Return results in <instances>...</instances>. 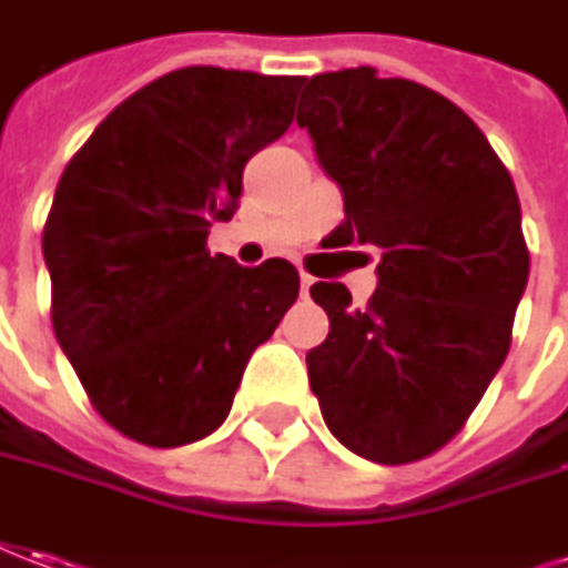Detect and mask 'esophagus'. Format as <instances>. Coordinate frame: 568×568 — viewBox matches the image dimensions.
<instances>
[{"label": "esophagus", "instance_id": "1", "mask_svg": "<svg viewBox=\"0 0 568 568\" xmlns=\"http://www.w3.org/2000/svg\"><path fill=\"white\" fill-rule=\"evenodd\" d=\"M308 287H312V275H306V272H303V275H300V291L308 293Z\"/></svg>", "mask_w": 568, "mask_h": 568}]
</instances>
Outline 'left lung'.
Returning a JSON list of instances; mask_svg holds the SVG:
<instances>
[{
    "mask_svg": "<svg viewBox=\"0 0 568 568\" xmlns=\"http://www.w3.org/2000/svg\"><path fill=\"white\" fill-rule=\"evenodd\" d=\"M296 123L343 187L331 244L383 250L367 306L343 284H312L331 331L308 349V386L349 452L424 460L460 433L510 352L529 281L514 179L457 104L374 68L312 77Z\"/></svg>",
    "mask_w": 568,
    "mask_h": 568,
    "instance_id": "1",
    "label": "left lung"
}]
</instances>
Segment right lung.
Here are the masks:
<instances>
[{
	"label": "right lung",
	"mask_w": 568,
	"mask_h": 568,
	"mask_svg": "<svg viewBox=\"0 0 568 568\" xmlns=\"http://www.w3.org/2000/svg\"><path fill=\"white\" fill-rule=\"evenodd\" d=\"M303 77L182 68L113 108L70 158L42 229L52 327L126 439L187 445L232 410L253 349L300 296L287 260L210 253L246 160L293 123Z\"/></svg>",
	"instance_id": "1"
}]
</instances>
